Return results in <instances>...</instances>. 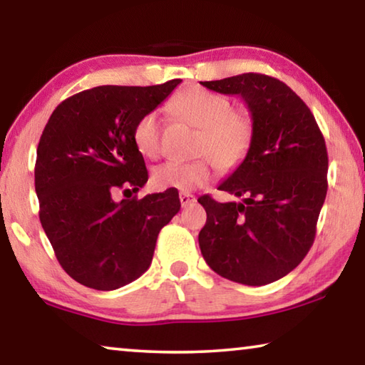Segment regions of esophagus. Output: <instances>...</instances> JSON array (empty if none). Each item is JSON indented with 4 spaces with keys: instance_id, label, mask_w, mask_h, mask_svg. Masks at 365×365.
I'll return each mask as SVG.
<instances>
[{
    "instance_id": "34e87169",
    "label": "esophagus",
    "mask_w": 365,
    "mask_h": 365,
    "mask_svg": "<svg viewBox=\"0 0 365 365\" xmlns=\"http://www.w3.org/2000/svg\"><path fill=\"white\" fill-rule=\"evenodd\" d=\"M178 197H180L182 207H188V206L195 205V202H196V197H195V195L187 193V191H182V193L178 195Z\"/></svg>"
}]
</instances>
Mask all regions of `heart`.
I'll use <instances>...</instances> for the list:
<instances>
[{
    "mask_svg": "<svg viewBox=\"0 0 365 365\" xmlns=\"http://www.w3.org/2000/svg\"><path fill=\"white\" fill-rule=\"evenodd\" d=\"M175 114L200 130L193 163H165L153 172V185L160 190L191 191L206 187L214 177V164L232 170L243 163L255 141V120L243 109H233L225 95L202 86H190L172 103ZM133 143L141 156L156 159L160 154V122L156 110L140 117L133 127Z\"/></svg>",
    "mask_w": 365,
    "mask_h": 365,
    "instance_id": "b5f03b06",
    "label": "heart"
}]
</instances>
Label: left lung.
<instances>
[{"label": "left lung", "mask_w": 365, "mask_h": 365, "mask_svg": "<svg viewBox=\"0 0 365 365\" xmlns=\"http://www.w3.org/2000/svg\"><path fill=\"white\" fill-rule=\"evenodd\" d=\"M206 88L238 95L255 120V141L219 190L242 202H219L209 195L201 255L220 277L251 287L289 274L311 250L327 196L329 154L324 135L306 103L279 78L242 73Z\"/></svg>", "instance_id": "left-lung-1"}]
</instances>
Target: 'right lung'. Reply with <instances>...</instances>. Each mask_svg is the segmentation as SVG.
Returning <instances> with one entry per match:
<instances>
[{
	"label": "right lung",
	"mask_w": 365,
	"mask_h": 365,
	"mask_svg": "<svg viewBox=\"0 0 365 365\" xmlns=\"http://www.w3.org/2000/svg\"><path fill=\"white\" fill-rule=\"evenodd\" d=\"M180 78L153 86L103 85L53 110L36 148L40 222L54 255L82 285L110 292L150 267L160 228L180 211L174 190L115 201L148 182L133 127Z\"/></svg>",
	"instance_id": "right-lung-1"
}]
</instances>
